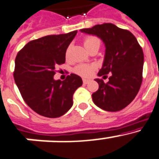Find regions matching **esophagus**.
<instances>
[{"label": "esophagus", "mask_w": 159, "mask_h": 159, "mask_svg": "<svg viewBox=\"0 0 159 159\" xmlns=\"http://www.w3.org/2000/svg\"><path fill=\"white\" fill-rule=\"evenodd\" d=\"M89 81L88 79H83V83H84V84H87Z\"/></svg>", "instance_id": "1"}]
</instances>
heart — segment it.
<instances>
[{"label":"heart","instance_id":"b5f03b06","mask_svg":"<svg viewBox=\"0 0 159 159\" xmlns=\"http://www.w3.org/2000/svg\"><path fill=\"white\" fill-rule=\"evenodd\" d=\"M100 44H101V42H100L99 39L93 35H89V36L85 37L84 39V45L89 51L94 48H99ZM69 55L70 48H68L66 51V57L68 58ZM94 70H95V66L93 64L81 63L74 67V72L83 78H88L92 75Z\"/></svg>","mask_w":159,"mask_h":159}]
</instances>
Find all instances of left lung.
I'll return each mask as SVG.
<instances>
[{
  "mask_svg": "<svg viewBox=\"0 0 159 159\" xmlns=\"http://www.w3.org/2000/svg\"><path fill=\"white\" fill-rule=\"evenodd\" d=\"M81 31L100 37L105 44V56L98 76L107 78L108 82L96 79L99 89L92 94L97 107L108 111H117L135 99L143 81V52L131 32L105 23Z\"/></svg>",
  "mask_w": 159,
  "mask_h": 159,
  "instance_id": "8db88e82",
  "label": "left lung"
}]
</instances>
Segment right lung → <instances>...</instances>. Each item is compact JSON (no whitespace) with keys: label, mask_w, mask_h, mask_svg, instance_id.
Masks as SVG:
<instances>
[{"label":"right lung","mask_w":159,"mask_h":159,"mask_svg":"<svg viewBox=\"0 0 159 159\" xmlns=\"http://www.w3.org/2000/svg\"><path fill=\"white\" fill-rule=\"evenodd\" d=\"M78 31L34 39L18 52L14 79L23 99L39 115L62 116L73 105V95L82 85L74 74L64 81L54 79L55 67L66 62V51Z\"/></svg>","instance_id":"right-lung-1"}]
</instances>
